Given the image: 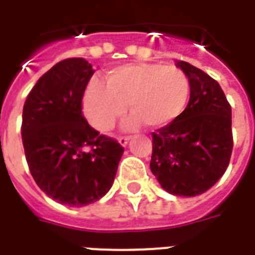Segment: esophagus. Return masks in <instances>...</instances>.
I'll return each instance as SVG.
<instances>
[{
    "label": "esophagus",
    "mask_w": 255,
    "mask_h": 255,
    "mask_svg": "<svg viewBox=\"0 0 255 255\" xmlns=\"http://www.w3.org/2000/svg\"><path fill=\"white\" fill-rule=\"evenodd\" d=\"M118 140H119V143L124 147V145H127V143L129 141V136H119Z\"/></svg>",
    "instance_id": "34e87169"
}]
</instances>
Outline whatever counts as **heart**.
I'll use <instances>...</instances> for the list:
<instances>
[{"instance_id":"heart-1","label":"heart","mask_w":255,"mask_h":255,"mask_svg":"<svg viewBox=\"0 0 255 255\" xmlns=\"http://www.w3.org/2000/svg\"><path fill=\"white\" fill-rule=\"evenodd\" d=\"M190 94L186 74L176 66L131 63L111 70L106 85L92 81L83 98L85 115L98 131H110L128 104L133 115L128 128L168 126L185 110Z\"/></svg>"}]
</instances>
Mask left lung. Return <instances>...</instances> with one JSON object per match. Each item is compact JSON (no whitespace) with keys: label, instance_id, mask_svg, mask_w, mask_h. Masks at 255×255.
I'll use <instances>...</instances> for the list:
<instances>
[{"label":"left lung","instance_id":"obj_1","mask_svg":"<svg viewBox=\"0 0 255 255\" xmlns=\"http://www.w3.org/2000/svg\"><path fill=\"white\" fill-rule=\"evenodd\" d=\"M190 83L181 115L152 132L151 170L168 193L184 197L210 189L225 173L233 151L232 107L217 81L180 61Z\"/></svg>","mask_w":255,"mask_h":255}]
</instances>
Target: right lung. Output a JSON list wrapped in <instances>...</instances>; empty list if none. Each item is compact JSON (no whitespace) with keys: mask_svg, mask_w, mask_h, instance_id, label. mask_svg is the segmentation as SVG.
<instances>
[{"mask_svg":"<svg viewBox=\"0 0 255 255\" xmlns=\"http://www.w3.org/2000/svg\"><path fill=\"white\" fill-rule=\"evenodd\" d=\"M94 70L69 58L42 75L26 98L22 143L30 173L59 204L85 206L107 193L124 148L87 123L82 100Z\"/></svg>","mask_w":255,"mask_h":255,"instance_id":"add662e5","label":"right lung"}]
</instances>
